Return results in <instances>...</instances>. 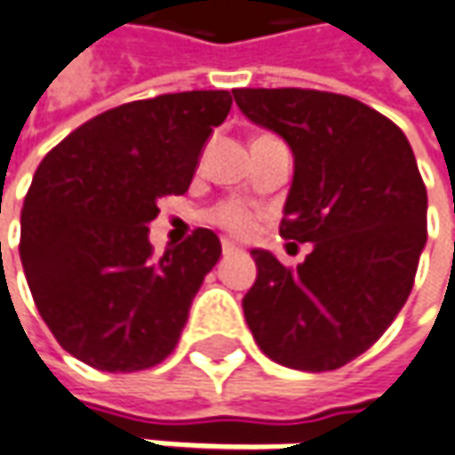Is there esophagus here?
Instances as JSON below:
<instances>
[{
  "instance_id": "1",
  "label": "esophagus",
  "mask_w": 455,
  "mask_h": 455,
  "mask_svg": "<svg viewBox=\"0 0 455 455\" xmlns=\"http://www.w3.org/2000/svg\"><path fill=\"white\" fill-rule=\"evenodd\" d=\"M221 251H224V256H228V253L236 251V246L231 241H221Z\"/></svg>"
}]
</instances>
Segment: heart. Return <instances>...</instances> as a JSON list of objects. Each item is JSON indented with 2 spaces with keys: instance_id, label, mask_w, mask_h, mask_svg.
<instances>
[{
  "instance_id": "1",
  "label": "heart",
  "mask_w": 455,
  "mask_h": 455,
  "mask_svg": "<svg viewBox=\"0 0 455 455\" xmlns=\"http://www.w3.org/2000/svg\"><path fill=\"white\" fill-rule=\"evenodd\" d=\"M212 221L216 227L228 231V234H234V236H249L256 228V212L249 204L228 199V202L219 204L212 212Z\"/></svg>"
}]
</instances>
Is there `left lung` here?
<instances>
[{"label": "left lung", "instance_id": "obj_1", "mask_svg": "<svg viewBox=\"0 0 455 455\" xmlns=\"http://www.w3.org/2000/svg\"><path fill=\"white\" fill-rule=\"evenodd\" d=\"M253 124L293 151L281 236L314 243L289 268L253 249L243 316L271 361L333 371L381 339L413 289L426 187L409 139L358 99L316 89H236Z\"/></svg>", "mask_w": 455, "mask_h": 455}]
</instances>
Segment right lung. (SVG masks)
I'll return each instance as SVG.
<instances>
[{
  "label": "right lung",
  "mask_w": 455,
  "mask_h": 455,
  "mask_svg": "<svg viewBox=\"0 0 455 455\" xmlns=\"http://www.w3.org/2000/svg\"><path fill=\"white\" fill-rule=\"evenodd\" d=\"M228 92L129 101L46 154L21 209L20 256L39 314L64 351L109 373L162 363L221 256L212 228L154 256L162 196L191 184Z\"/></svg>",
  "instance_id": "add662e5"
}]
</instances>
